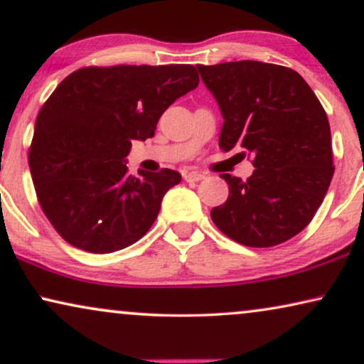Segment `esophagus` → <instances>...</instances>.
Returning <instances> with one entry per match:
<instances>
[{"label": "esophagus", "mask_w": 364, "mask_h": 364, "mask_svg": "<svg viewBox=\"0 0 364 364\" xmlns=\"http://www.w3.org/2000/svg\"><path fill=\"white\" fill-rule=\"evenodd\" d=\"M203 178V173H198V172H186L183 173V181L187 182H198Z\"/></svg>", "instance_id": "34e87169"}]
</instances>
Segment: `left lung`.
Here are the masks:
<instances>
[{
  "mask_svg": "<svg viewBox=\"0 0 364 364\" xmlns=\"http://www.w3.org/2000/svg\"><path fill=\"white\" fill-rule=\"evenodd\" d=\"M223 116L222 151L252 157L247 181L222 173L228 198L213 207L218 230L242 245L275 247L300 233L333 178L330 124L315 92L296 71L278 64H198Z\"/></svg>",
  "mask_w": 364,
  "mask_h": 364,
  "instance_id": "1",
  "label": "left lung"
}]
</instances>
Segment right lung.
I'll return each mask as SVG.
<instances>
[{
    "mask_svg": "<svg viewBox=\"0 0 364 364\" xmlns=\"http://www.w3.org/2000/svg\"><path fill=\"white\" fill-rule=\"evenodd\" d=\"M198 86L192 64L89 66L69 74L36 117L29 168L39 205L56 232L91 253L122 250L146 235L171 168L127 173L132 141L154 136L164 111Z\"/></svg>",
    "mask_w": 364,
    "mask_h": 364,
    "instance_id": "right-lung-1",
    "label": "right lung"
}]
</instances>
